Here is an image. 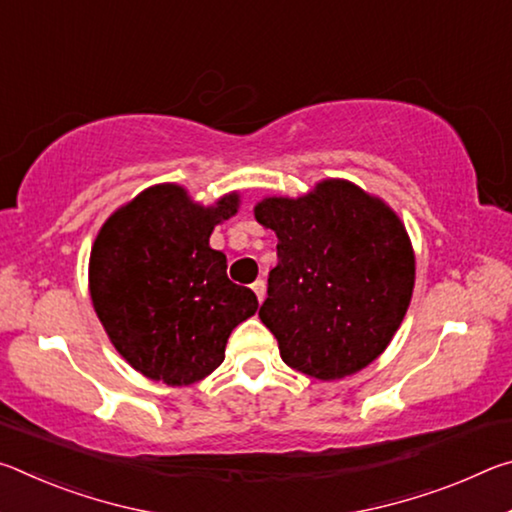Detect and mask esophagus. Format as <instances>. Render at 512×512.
<instances>
[{"instance_id":"34e87169","label":"esophagus","mask_w":512,"mask_h":512,"mask_svg":"<svg viewBox=\"0 0 512 512\" xmlns=\"http://www.w3.org/2000/svg\"><path fill=\"white\" fill-rule=\"evenodd\" d=\"M253 291H255L257 300L262 302L264 296H266V282H264V280H255V282H253Z\"/></svg>"}]
</instances>
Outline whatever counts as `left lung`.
<instances>
[{
    "instance_id": "1",
    "label": "left lung",
    "mask_w": 512,
    "mask_h": 512,
    "mask_svg": "<svg viewBox=\"0 0 512 512\" xmlns=\"http://www.w3.org/2000/svg\"><path fill=\"white\" fill-rule=\"evenodd\" d=\"M255 219L277 235L259 318L287 366L341 379L375 361L409 309L415 259L391 207L345 180L266 198Z\"/></svg>"
}]
</instances>
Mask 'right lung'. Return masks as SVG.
<instances>
[{
	"mask_svg": "<svg viewBox=\"0 0 512 512\" xmlns=\"http://www.w3.org/2000/svg\"><path fill=\"white\" fill-rule=\"evenodd\" d=\"M230 194L214 207L158 185L103 223L90 255V296L112 345L144 377L187 386L225 357L232 329L257 311V296L228 280L210 248L214 225L237 212Z\"/></svg>",
	"mask_w": 512,
	"mask_h": 512,
	"instance_id": "add662e5",
	"label": "right lung"
}]
</instances>
